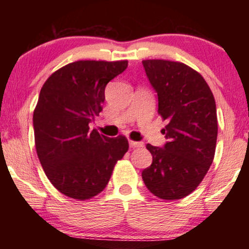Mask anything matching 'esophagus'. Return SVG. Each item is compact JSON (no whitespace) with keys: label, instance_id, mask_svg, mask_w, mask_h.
Listing matches in <instances>:
<instances>
[{"label":"esophagus","instance_id":"34e87169","mask_svg":"<svg viewBox=\"0 0 249 249\" xmlns=\"http://www.w3.org/2000/svg\"><path fill=\"white\" fill-rule=\"evenodd\" d=\"M130 146L132 147V148H134V147H142V146H144V142L130 141Z\"/></svg>","mask_w":249,"mask_h":249}]
</instances>
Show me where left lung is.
Returning a JSON list of instances; mask_svg holds the SVG:
<instances>
[{
  "label": "left lung",
  "instance_id": "obj_1",
  "mask_svg": "<svg viewBox=\"0 0 249 249\" xmlns=\"http://www.w3.org/2000/svg\"><path fill=\"white\" fill-rule=\"evenodd\" d=\"M145 72L167 125L162 147L147 144L152 164L142 172L151 193L165 200L192 193L210 170L218 137L215 101L200 73L184 63L146 59Z\"/></svg>",
  "mask_w": 249,
  "mask_h": 249
}]
</instances>
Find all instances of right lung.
I'll return each instance as SVG.
<instances>
[{
	"mask_svg": "<svg viewBox=\"0 0 249 249\" xmlns=\"http://www.w3.org/2000/svg\"><path fill=\"white\" fill-rule=\"evenodd\" d=\"M126 68L127 61H77L53 72L41 89L33 117L37 156L64 196L85 200L101 193L127 152L124 136L89 130L103 110L107 84Z\"/></svg>",
	"mask_w": 249,
	"mask_h": 249,
	"instance_id": "add662e5",
	"label": "right lung"
}]
</instances>
